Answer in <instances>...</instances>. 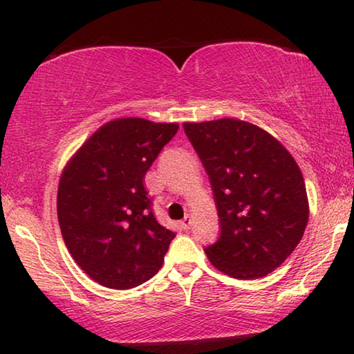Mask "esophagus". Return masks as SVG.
Listing matches in <instances>:
<instances>
[{
    "label": "esophagus",
    "mask_w": 354,
    "mask_h": 354,
    "mask_svg": "<svg viewBox=\"0 0 354 354\" xmlns=\"http://www.w3.org/2000/svg\"><path fill=\"white\" fill-rule=\"evenodd\" d=\"M190 226H192V217H184L183 220H181V227L183 230H190Z\"/></svg>",
    "instance_id": "obj_1"
}]
</instances>
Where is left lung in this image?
Returning a JSON list of instances; mask_svg holds the SVG:
<instances>
[{"label":"left lung","mask_w":354,"mask_h":354,"mask_svg":"<svg viewBox=\"0 0 354 354\" xmlns=\"http://www.w3.org/2000/svg\"><path fill=\"white\" fill-rule=\"evenodd\" d=\"M211 181L220 237L205 248L215 268L262 278L301 241L309 218L306 185L292 154L256 124L234 118L184 123Z\"/></svg>","instance_id":"1"}]
</instances>
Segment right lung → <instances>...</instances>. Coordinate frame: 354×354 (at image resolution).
Segmentation results:
<instances>
[{
  "label": "right lung",
  "mask_w": 354,
  "mask_h": 354,
  "mask_svg": "<svg viewBox=\"0 0 354 354\" xmlns=\"http://www.w3.org/2000/svg\"><path fill=\"white\" fill-rule=\"evenodd\" d=\"M178 128L145 118L112 120L65 165L59 226L75 262L101 286L133 289L162 267L175 232L156 220L143 178Z\"/></svg>",
  "instance_id": "add662e5"
}]
</instances>
